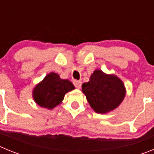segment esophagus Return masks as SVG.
I'll list each match as a JSON object with an SVG mask.
<instances>
[{"label":"esophagus","instance_id":"obj_1","mask_svg":"<svg viewBox=\"0 0 154 154\" xmlns=\"http://www.w3.org/2000/svg\"><path fill=\"white\" fill-rule=\"evenodd\" d=\"M73 84H74L75 87L77 88V89H80L82 86V82L81 81H77V80H75L73 82Z\"/></svg>","mask_w":154,"mask_h":154}]
</instances>
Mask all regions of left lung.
Listing matches in <instances>:
<instances>
[{
  "label": "left lung",
  "mask_w": 154,
  "mask_h": 154,
  "mask_svg": "<svg viewBox=\"0 0 154 154\" xmlns=\"http://www.w3.org/2000/svg\"><path fill=\"white\" fill-rule=\"evenodd\" d=\"M90 106L97 113H106L122 103L126 91L123 82L116 75H109L96 70L90 81L82 85Z\"/></svg>",
  "instance_id": "8db88e82"
}]
</instances>
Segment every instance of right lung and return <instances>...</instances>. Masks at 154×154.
Segmentation results:
<instances>
[{
	"mask_svg": "<svg viewBox=\"0 0 154 154\" xmlns=\"http://www.w3.org/2000/svg\"><path fill=\"white\" fill-rule=\"evenodd\" d=\"M74 88L70 81L62 79L58 74L51 72L36 85L33 91V97L40 106L52 109L60 104L65 93L73 90Z\"/></svg>",
	"mask_w": 154,
	"mask_h": 154,
	"instance_id": "add662e5",
	"label": "right lung"
}]
</instances>
